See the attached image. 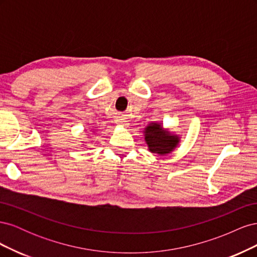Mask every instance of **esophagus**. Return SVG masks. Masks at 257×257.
Listing matches in <instances>:
<instances>
[{"instance_id": "34e87169", "label": "esophagus", "mask_w": 257, "mask_h": 257, "mask_svg": "<svg viewBox=\"0 0 257 257\" xmlns=\"http://www.w3.org/2000/svg\"><path fill=\"white\" fill-rule=\"evenodd\" d=\"M119 124H121V125H126V121H124L123 119H121V120H119V122H118Z\"/></svg>"}]
</instances>
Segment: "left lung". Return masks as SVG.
Instances as JSON below:
<instances>
[{"label":"left lung","instance_id":"obj_1","mask_svg":"<svg viewBox=\"0 0 257 257\" xmlns=\"http://www.w3.org/2000/svg\"><path fill=\"white\" fill-rule=\"evenodd\" d=\"M145 141L150 152L166 155L175 150L180 138L178 135L170 133L160 123H150L145 128Z\"/></svg>","mask_w":257,"mask_h":257}]
</instances>
